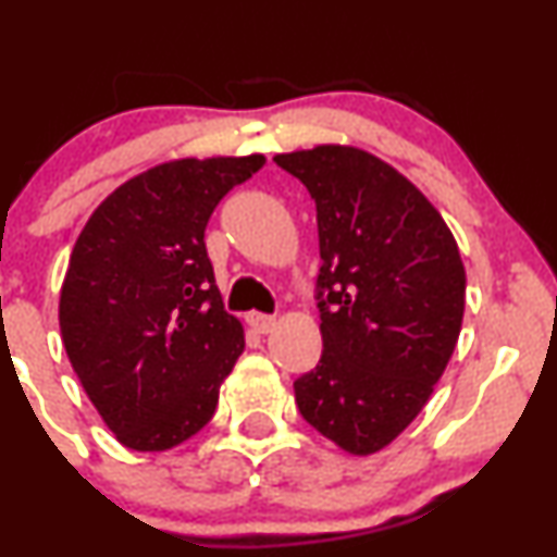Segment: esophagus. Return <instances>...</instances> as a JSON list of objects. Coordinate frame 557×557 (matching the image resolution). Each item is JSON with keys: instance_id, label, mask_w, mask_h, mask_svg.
<instances>
[{"instance_id": "34e87169", "label": "esophagus", "mask_w": 557, "mask_h": 557, "mask_svg": "<svg viewBox=\"0 0 557 557\" xmlns=\"http://www.w3.org/2000/svg\"><path fill=\"white\" fill-rule=\"evenodd\" d=\"M248 327L253 332H259V335H270V332L277 327V319L270 317V314H259V311H251V314L246 317Z\"/></svg>"}]
</instances>
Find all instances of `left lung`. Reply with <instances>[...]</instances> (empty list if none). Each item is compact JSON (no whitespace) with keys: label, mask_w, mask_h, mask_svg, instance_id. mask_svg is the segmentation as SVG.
<instances>
[{"label":"left lung","mask_w":557,"mask_h":557,"mask_svg":"<svg viewBox=\"0 0 557 557\" xmlns=\"http://www.w3.org/2000/svg\"><path fill=\"white\" fill-rule=\"evenodd\" d=\"M317 203L322 359L293 382L300 417L372 456L419 417L466 306V270L430 198L380 157L324 144L277 154Z\"/></svg>","instance_id":"obj_1"}]
</instances>
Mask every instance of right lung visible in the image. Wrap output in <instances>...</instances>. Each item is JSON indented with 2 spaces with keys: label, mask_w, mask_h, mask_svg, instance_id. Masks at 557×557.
<instances>
[{
  "label": "right lung",
  "mask_w": 557,
  "mask_h": 557,
  "mask_svg": "<svg viewBox=\"0 0 557 557\" xmlns=\"http://www.w3.org/2000/svg\"><path fill=\"white\" fill-rule=\"evenodd\" d=\"M264 154L172 159L114 188L75 240L60 330L83 389L125 447L159 453L214 417L243 354L203 230Z\"/></svg>",
  "instance_id": "add662e5"
}]
</instances>
